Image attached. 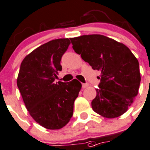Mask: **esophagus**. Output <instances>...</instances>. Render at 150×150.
Listing matches in <instances>:
<instances>
[{"mask_svg":"<svg viewBox=\"0 0 150 150\" xmlns=\"http://www.w3.org/2000/svg\"><path fill=\"white\" fill-rule=\"evenodd\" d=\"M88 86H89V85H88L87 83H83V84H82V88H83V89H85V88L88 87Z\"/></svg>","mask_w":150,"mask_h":150,"instance_id":"34e87169","label":"esophagus"}]
</instances>
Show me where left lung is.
<instances>
[{
    "mask_svg": "<svg viewBox=\"0 0 150 150\" xmlns=\"http://www.w3.org/2000/svg\"><path fill=\"white\" fill-rule=\"evenodd\" d=\"M70 40L75 52L100 72L92 110L107 118L122 115L138 95L141 83L138 59L124 43L102 35H86Z\"/></svg>",
    "mask_w": 150,
    "mask_h": 150,
    "instance_id": "1",
    "label": "left lung"
}]
</instances>
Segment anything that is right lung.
<instances>
[{"label":"right lung","mask_w":150,"mask_h":150,"mask_svg":"<svg viewBox=\"0 0 150 150\" xmlns=\"http://www.w3.org/2000/svg\"><path fill=\"white\" fill-rule=\"evenodd\" d=\"M69 44V38H59L36 48L23 60L17 78L29 115L48 129H60L68 124L81 89L76 79L67 83L54 82L62 69L61 57Z\"/></svg>","instance_id":"right-lung-1"}]
</instances>
